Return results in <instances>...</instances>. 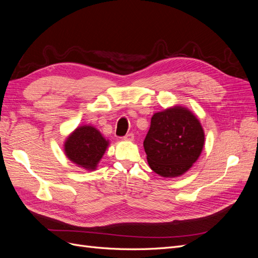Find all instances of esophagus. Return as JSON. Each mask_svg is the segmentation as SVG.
<instances>
[{"mask_svg": "<svg viewBox=\"0 0 258 258\" xmlns=\"http://www.w3.org/2000/svg\"><path fill=\"white\" fill-rule=\"evenodd\" d=\"M134 139H135V135L134 134H128V135H126L123 137V140L124 141H134Z\"/></svg>", "mask_w": 258, "mask_h": 258, "instance_id": "esophagus-1", "label": "esophagus"}]
</instances>
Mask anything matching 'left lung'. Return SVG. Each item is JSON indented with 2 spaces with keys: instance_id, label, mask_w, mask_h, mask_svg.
Wrapping results in <instances>:
<instances>
[{
  "instance_id": "8db88e82",
  "label": "left lung",
  "mask_w": 258,
  "mask_h": 258,
  "mask_svg": "<svg viewBox=\"0 0 258 258\" xmlns=\"http://www.w3.org/2000/svg\"><path fill=\"white\" fill-rule=\"evenodd\" d=\"M205 134L196 116L181 106L154 114L144 140L151 169L170 177L182 175L198 159Z\"/></svg>"
}]
</instances>
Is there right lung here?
I'll return each instance as SVG.
<instances>
[{
  "instance_id": "1",
  "label": "right lung",
  "mask_w": 258,
  "mask_h": 258,
  "mask_svg": "<svg viewBox=\"0 0 258 258\" xmlns=\"http://www.w3.org/2000/svg\"><path fill=\"white\" fill-rule=\"evenodd\" d=\"M108 142L91 126L77 128L64 144L68 158L86 169H96L102 158Z\"/></svg>"
}]
</instances>
